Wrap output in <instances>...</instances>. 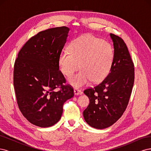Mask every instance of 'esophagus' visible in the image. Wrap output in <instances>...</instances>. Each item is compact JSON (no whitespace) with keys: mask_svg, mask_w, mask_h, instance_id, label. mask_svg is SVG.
<instances>
[{"mask_svg":"<svg viewBox=\"0 0 151 151\" xmlns=\"http://www.w3.org/2000/svg\"><path fill=\"white\" fill-rule=\"evenodd\" d=\"M74 94L76 95H79V94H82L81 91L80 89H79L76 88V89H74Z\"/></svg>","mask_w":151,"mask_h":151,"instance_id":"obj_1","label":"esophagus"}]
</instances>
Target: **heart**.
I'll return each mask as SVG.
<instances>
[{
  "label": "heart",
  "instance_id": "1",
  "mask_svg": "<svg viewBox=\"0 0 151 151\" xmlns=\"http://www.w3.org/2000/svg\"><path fill=\"white\" fill-rule=\"evenodd\" d=\"M114 50L111 45L91 35H85L73 40L69 51L61 52L58 57L59 69L62 74L70 77L79 68L81 70L68 79V83L80 88L91 81L99 83L110 71Z\"/></svg>",
  "mask_w": 151,
  "mask_h": 151
}]
</instances>
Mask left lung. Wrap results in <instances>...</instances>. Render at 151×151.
<instances>
[{
	"mask_svg": "<svg viewBox=\"0 0 151 151\" xmlns=\"http://www.w3.org/2000/svg\"><path fill=\"white\" fill-rule=\"evenodd\" d=\"M114 60L105 79L84 93L89 99L83 112L85 121L95 129H103L114 124L124 113L134 84V65L129 50L120 36L111 33Z\"/></svg>",
	"mask_w": 151,
	"mask_h": 151,
	"instance_id": "left-lung-1",
	"label": "left lung"
}]
</instances>
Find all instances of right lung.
Masks as SVG:
<instances>
[{
  "mask_svg": "<svg viewBox=\"0 0 151 151\" xmlns=\"http://www.w3.org/2000/svg\"><path fill=\"white\" fill-rule=\"evenodd\" d=\"M68 31L62 26L39 32L23 45L15 60L13 82L18 107L36 126L57 123L63 104L74 95L72 87L64 84L66 80L58 66Z\"/></svg>",
  "mask_w": 151,
  "mask_h": 151,
  "instance_id": "1",
  "label": "right lung"
}]
</instances>
